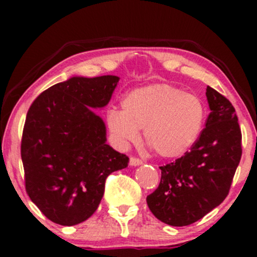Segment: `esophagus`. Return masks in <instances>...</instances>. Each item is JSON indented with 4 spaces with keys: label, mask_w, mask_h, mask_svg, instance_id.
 Returning a JSON list of instances; mask_svg holds the SVG:
<instances>
[{
    "label": "esophagus",
    "mask_w": 257,
    "mask_h": 257,
    "mask_svg": "<svg viewBox=\"0 0 257 257\" xmlns=\"http://www.w3.org/2000/svg\"><path fill=\"white\" fill-rule=\"evenodd\" d=\"M143 164V161L139 159V158H137V157H131L130 158V165H131V166H139V165H142Z\"/></svg>",
    "instance_id": "esophagus-1"
}]
</instances>
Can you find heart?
<instances>
[{"label":"heart","mask_w":257,"mask_h":257,"mask_svg":"<svg viewBox=\"0 0 257 257\" xmlns=\"http://www.w3.org/2000/svg\"><path fill=\"white\" fill-rule=\"evenodd\" d=\"M121 106L122 111L106 112V125L119 145L136 143L144 128L145 143L166 159L184 156L199 138L205 121L201 99L170 84L133 90Z\"/></svg>","instance_id":"b5f03b06"}]
</instances>
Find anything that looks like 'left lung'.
Listing matches in <instances>:
<instances>
[{
  "label": "left lung",
  "mask_w": 257,
  "mask_h": 257,
  "mask_svg": "<svg viewBox=\"0 0 257 257\" xmlns=\"http://www.w3.org/2000/svg\"><path fill=\"white\" fill-rule=\"evenodd\" d=\"M210 113L191 151L161 166L158 188L146 201L153 215L174 227L202 219L229 193L241 160V128L235 108L222 94L207 86Z\"/></svg>",
  "instance_id": "left-lung-1"
}]
</instances>
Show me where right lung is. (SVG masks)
<instances>
[{
	"mask_svg": "<svg viewBox=\"0 0 257 257\" xmlns=\"http://www.w3.org/2000/svg\"><path fill=\"white\" fill-rule=\"evenodd\" d=\"M117 76L72 77L49 87L28 110L21 157L26 191L38 209L62 226L96 212L112 172L128 157L106 144V128L91 107H104Z\"/></svg>",
	"mask_w": 257,
	"mask_h": 257,
	"instance_id": "add662e5",
	"label": "right lung"
}]
</instances>
